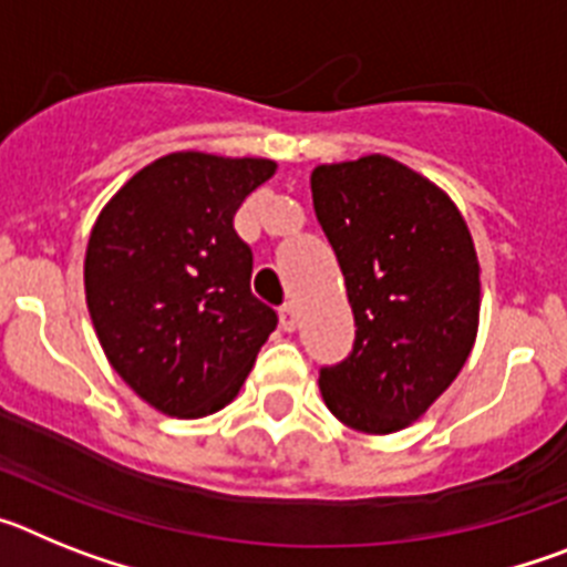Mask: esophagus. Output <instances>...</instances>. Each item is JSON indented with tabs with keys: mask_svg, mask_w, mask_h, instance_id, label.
Instances as JSON below:
<instances>
[{
	"mask_svg": "<svg viewBox=\"0 0 567 567\" xmlns=\"http://www.w3.org/2000/svg\"><path fill=\"white\" fill-rule=\"evenodd\" d=\"M280 327L287 329V332L298 329V309H295V303H284L280 307Z\"/></svg>",
	"mask_w": 567,
	"mask_h": 567,
	"instance_id": "obj_1",
	"label": "esophagus"
}]
</instances>
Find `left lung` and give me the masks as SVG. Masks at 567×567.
<instances>
[{"label": "left lung", "mask_w": 567, "mask_h": 567, "mask_svg": "<svg viewBox=\"0 0 567 567\" xmlns=\"http://www.w3.org/2000/svg\"><path fill=\"white\" fill-rule=\"evenodd\" d=\"M312 204L354 312V349L320 372L329 412L394 434L457 380L480 329V260L452 195L392 155L318 164Z\"/></svg>", "instance_id": "8db88e82"}]
</instances>
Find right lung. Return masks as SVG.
Segmentation results:
<instances>
[{"instance_id":"1","label":"right lung","mask_w":567,"mask_h":567,"mask_svg":"<svg viewBox=\"0 0 567 567\" xmlns=\"http://www.w3.org/2000/svg\"><path fill=\"white\" fill-rule=\"evenodd\" d=\"M272 158L178 150L150 162L90 229L84 298L118 378L167 417L238 398L278 315L249 289L252 252L233 218Z\"/></svg>"}]
</instances>
